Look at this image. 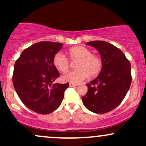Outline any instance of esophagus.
Returning a JSON list of instances; mask_svg holds the SVG:
<instances>
[{
    "label": "esophagus",
    "mask_w": 146,
    "mask_h": 146,
    "mask_svg": "<svg viewBox=\"0 0 146 146\" xmlns=\"http://www.w3.org/2000/svg\"><path fill=\"white\" fill-rule=\"evenodd\" d=\"M69 86H71V87L76 86H78V84H74V83H69Z\"/></svg>",
    "instance_id": "obj_1"
}]
</instances>
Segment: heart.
Returning <instances> with one entry per match:
<instances>
[{
	"instance_id": "b5f03b06",
	"label": "heart",
	"mask_w": 146,
	"mask_h": 146,
	"mask_svg": "<svg viewBox=\"0 0 146 146\" xmlns=\"http://www.w3.org/2000/svg\"><path fill=\"white\" fill-rule=\"evenodd\" d=\"M67 55L71 61H77L75 67L72 71L61 77L63 82L79 83L85 80L88 75L97 76L102 71V61L98 56L91 53L90 49L81 45L74 46L67 51ZM53 64L60 72H66L69 68L70 62L62 53H57L53 58Z\"/></svg>"
}]
</instances>
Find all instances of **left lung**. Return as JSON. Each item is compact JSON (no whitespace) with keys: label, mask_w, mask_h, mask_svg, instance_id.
Listing matches in <instances>:
<instances>
[{"label":"left lung","mask_w":146,"mask_h":146,"mask_svg":"<svg viewBox=\"0 0 146 146\" xmlns=\"http://www.w3.org/2000/svg\"><path fill=\"white\" fill-rule=\"evenodd\" d=\"M101 56L102 68L93 81L86 84L88 92L82 98L84 105L95 113L111 111L123 101L132 82L129 60L119 48L105 41L88 42Z\"/></svg>","instance_id":"8db88e82"}]
</instances>
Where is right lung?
Instances as JSON below:
<instances>
[{"label": "right lung", "instance_id": "obj_1", "mask_svg": "<svg viewBox=\"0 0 146 146\" xmlns=\"http://www.w3.org/2000/svg\"><path fill=\"white\" fill-rule=\"evenodd\" d=\"M62 44L42 41L25 48L14 64L12 80L15 90L24 104L37 113L56 110L69 84H53L60 76L53 64V56Z\"/></svg>", "mask_w": 146, "mask_h": 146}]
</instances>
